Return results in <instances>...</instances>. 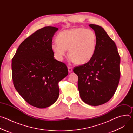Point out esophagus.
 Segmentation results:
<instances>
[{"mask_svg":"<svg viewBox=\"0 0 133 133\" xmlns=\"http://www.w3.org/2000/svg\"><path fill=\"white\" fill-rule=\"evenodd\" d=\"M68 72L71 73L72 71V69L70 67H68Z\"/></svg>","mask_w":133,"mask_h":133,"instance_id":"34e87169","label":"esophagus"}]
</instances>
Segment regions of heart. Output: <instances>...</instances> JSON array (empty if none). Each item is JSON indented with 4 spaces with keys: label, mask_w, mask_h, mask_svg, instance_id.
<instances>
[{
    "label": "heart",
    "mask_w": 133,
    "mask_h": 133,
    "mask_svg": "<svg viewBox=\"0 0 133 133\" xmlns=\"http://www.w3.org/2000/svg\"><path fill=\"white\" fill-rule=\"evenodd\" d=\"M57 41L50 45L57 60L62 61L68 49L70 61L83 65L93 57L96 48L97 36L92 29L74 28L61 32Z\"/></svg>",
    "instance_id": "1"
}]
</instances>
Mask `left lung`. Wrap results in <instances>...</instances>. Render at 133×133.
Returning a JSON list of instances; mask_svg holds the SVG:
<instances>
[{
  "label": "left lung",
  "instance_id": "8db88e82",
  "mask_svg": "<svg viewBox=\"0 0 133 133\" xmlns=\"http://www.w3.org/2000/svg\"><path fill=\"white\" fill-rule=\"evenodd\" d=\"M96 34V51L91 59L75 67L78 77L80 97L86 104L98 106L109 101L114 95L120 79V56L117 47L100 26L90 24Z\"/></svg>",
  "mask_w": 133,
  "mask_h": 133
}]
</instances>
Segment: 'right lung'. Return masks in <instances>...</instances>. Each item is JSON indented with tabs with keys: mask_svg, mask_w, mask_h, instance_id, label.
<instances>
[{
	"mask_svg": "<svg viewBox=\"0 0 133 133\" xmlns=\"http://www.w3.org/2000/svg\"><path fill=\"white\" fill-rule=\"evenodd\" d=\"M58 30L47 26L24 41L12 59V78L17 92L29 104L39 108L57 100L58 83L68 75L67 66L54 58L52 37Z\"/></svg>",
	"mask_w": 133,
	"mask_h": 133,
	"instance_id": "right-lung-1",
	"label": "right lung"
}]
</instances>
